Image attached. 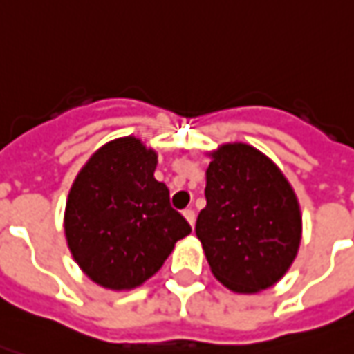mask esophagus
<instances>
[{
  "label": "esophagus",
  "instance_id": "1",
  "mask_svg": "<svg viewBox=\"0 0 354 354\" xmlns=\"http://www.w3.org/2000/svg\"><path fill=\"white\" fill-rule=\"evenodd\" d=\"M183 216H185V219H187L192 227H194V209H185V212H183Z\"/></svg>",
  "mask_w": 354,
  "mask_h": 354
}]
</instances>
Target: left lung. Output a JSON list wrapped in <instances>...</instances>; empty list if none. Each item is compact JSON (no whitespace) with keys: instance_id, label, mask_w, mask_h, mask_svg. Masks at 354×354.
Segmentation results:
<instances>
[{"instance_id":"obj_1","label":"left lung","mask_w":354,"mask_h":354,"mask_svg":"<svg viewBox=\"0 0 354 354\" xmlns=\"http://www.w3.org/2000/svg\"><path fill=\"white\" fill-rule=\"evenodd\" d=\"M209 156L196 237L219 283L235 293L264 291L297 256L299 201L279 167L252 146L223 145Z\"/></svg>"}]
</instances>
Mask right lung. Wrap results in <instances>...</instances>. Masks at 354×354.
I'll list each match as a JSON object with an SVG mask.
<instances>
[{
	"mask_svg": "<svg viewBox=\"0 0 354 354\" xmlns=\"http://www.w3.org/2000/svg\"><path fill=\"white\" fill-rule=\"evenodd\" d=\"M158 153L135 136L92 153L65 206V237L75 262L94 283L135 289L152 277L191 225L156 181Z\"/></svg>",
	"mask_w": 354,
	"mask_h": 354,
	"instance_id": "1",
	"label": "right lung"
}]
</instances>
